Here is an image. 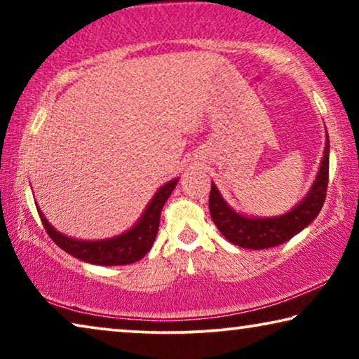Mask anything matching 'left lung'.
Here are the masks:
<instances>
[{
	"label": "left lung",
	"mask_w": 359,
	"mask_h": 359,
	"mask_svg": "<svg viewBox=\"0 0 359 359\" xmlns=\"http://www.w3.org/2000/svg\"><path fill=\"white\" fill-rule=\"evenodd\" d=\"M328 144L323 151V160L318 170L317 180L313 183L311 193L302 201L297 208L291 212L281 215V217L273 219H250L233 212L227 204L224 203L222 196L212 184L209 194V210L214 224L217 225L220 233L224 235L229 242L238 245L242 248L263 250L281 245L292 238L294 235L307 227L313 219L320 212L323 203H325L327 186H328Z\"/></svg>",
	"instance_id": "1"
}]
</instances>
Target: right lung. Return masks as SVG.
<instances>
[{"instance_id":"right-lung-1","label":"right lung","mask_w":359,"mask_h":359,"mask_svg":"<svg viewBox=\"0 0 359 359\" xmlns=\"http://www.w3.org/2000/svg\"><path fill=\"white\" fill-rule=\"evenodd\" d=\"M178 180L170 181L165 186H161L155 198L150 201L149 208L145 209L139 222L129 232L119 235V237L111 240H101V242H83V240L68 238L65 235L58 233L43 214L39 210V217L42 220L43 229L48 233L53 242L62 250H65L68 255L75 257L83 262L93 264H104V266H117V264H130L144 258L151 245L155 242L156 232L160 225V212L166 199L173 193Z\"/></svg>"}]
</instances>
